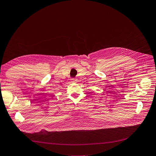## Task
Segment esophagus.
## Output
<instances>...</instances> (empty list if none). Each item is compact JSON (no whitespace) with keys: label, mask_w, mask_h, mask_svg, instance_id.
Returning a JSON list of instances; mask_svg holds the SVG:
<instances>
[{"label":"esophagus","mask_w":156,"mask_h":156,"mask_svg":"<svg viewBox=\"0 0 156 156\" xmlns=\"http://www.w3.org/2000/svg\"><path fill=\"white\" fill-rule=\"evenodd\" d=\"M71 81H72V82H76L77 81V80L76 79H74V78H73V79H71Z\"/></svg>","instance_id":"obj_1"}]
</instances>
